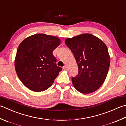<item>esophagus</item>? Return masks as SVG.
<instances>
[{
	"mask_svg": "<svg viewBox=\"0 0 126 126\" xmlns=\"http://www.w3.org/2000/svg\"><path fill=\"white\" fill-rule=\"evenodd\" d=\"M63 70H68L67 66H64L63 67Z\"/></svg>",
	"mask_w": 126,
	"mask_h": 126,
	"instance_id": "obj_1",
	"label": "esophagus"
}]
</instances>
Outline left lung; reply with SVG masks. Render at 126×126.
<instances>
[{"label": "left lung", "mask_w": 126, "mask_h": 126, "mask_svg": "<svg viewBox=\"0 0 126 126\" xmlns=\"http://www.w3.org/2000/svg\"><path fill=\"white\" fill-rule=\"evenodd\" d=\"M65 44L77 63L78 75L71 78L75 89L83 94L97 91L108 73L110 58L107 46L97 36L85 33L66 39Z\"/></svg>", "instance_id": "left-lung-1"}]
</instances>
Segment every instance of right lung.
I'll use <instances>...</instances> for the list:
<instances>
[{"instance_id": "obj_1", "label": "right lung", "mask_w": 126, "mask_h": 126, "mask_svg": "<svg viewBox=\"0 0 126 126\" xmlns=\"http://www.w3.org/2000/svg\"><path fill=\"white\" fill-rule=\"evenodd\" d=\"M60 43V39L56 36L36 34L19 44L15 67L26 87L38 92L47 90L53 83L62 68L57 65L52 52Z\"/></svg>"}]
</instances>
